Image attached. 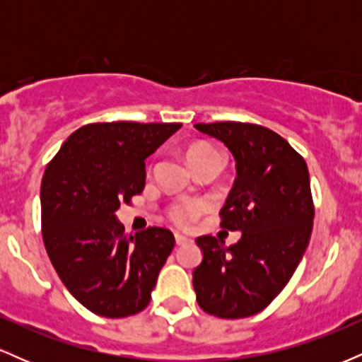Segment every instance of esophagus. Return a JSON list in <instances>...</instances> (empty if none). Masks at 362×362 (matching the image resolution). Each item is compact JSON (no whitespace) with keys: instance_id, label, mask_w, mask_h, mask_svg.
I'll use <instances>...</instances> for the list:
<instances>
[{"instance_id":"34e87169","label":"esophagus","mask_w":362,"mask_h":362,"mask_svg":"<svg viewBox=\"0 0 362 362\" xmlns=\"http://www.w3.org/2000/svg\"><path fill=\"white\" fill-rule=\"evenodd\" d=\"M175 242H177V245H185V243L190 242V238H189V236H185V235L175 233Z\"/></svg>"}]
</instances>
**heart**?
I'll return each instance as SVG.
<instances>
[{
    "label": "heart",
    "mask_w": 362,
    "mask_h": 362,
    "mask_svg": "<svg viewBox=\"0 0 362 362\" xmlns=\"http://www.w3.org/2000/svg\"><path fill=\"white\" fill-rule=\"evenodd\" d=\"M187 158H189V163L194 165L197 161H204V160H221V155L213 146H207V144H195L189 149L187 153ZM201 204H195V202H190V204H184L178 206L172 211V218L173 221L178 224H189L192 219L201 213Z\"/></svg>",
    "instance_id": "b5f03b06"
}]
</instances>
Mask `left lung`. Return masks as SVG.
Listing matches in <instances>:
<instances>
[{"mask_svg":"<svg viewBox=\"0 0 362 362\" xmlns=\"http://www.w3.org/2000/svg\"><path fill=\"white\" fill-rule=\"evenodd\" d=\"M194 127L221 141L235 158L236 178L221 209V226L242 233L230 247L209 235L195 240L202 252L192 272L195 296L214 317H252L284 289L308 247L315 216L308 167L267 127L243 122Z\"/></svg>","mask_w":362,"mask_h":362,"instance_id":"obj_1","label":"left lung"}]
</instances>
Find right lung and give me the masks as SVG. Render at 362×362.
<instances>
[{
    "mask_svg": "<svg viewBox=\"0 0 362 362\" xmlns=\"http://www.w3.org/2000/svg\"><path fill=\"white\" fill-rule=\"evenodd\" d=\"M182 124L98 122L74 131L45 168L42 236L57 276L107 318L143 311L175 238L167 228L124 233L122 202L146 184V158Z\"/></svg>",
    "mask_w": 362,
    "mask_h": 362,
    "instance_id": "add662e5",
    "label": "right lung"
}]
</instances>
